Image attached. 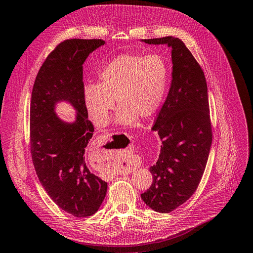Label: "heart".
Masks as SVG:
<instances>
[{
    "mask_svg": "<svg viewBox=\"0 0 253 253\" xmlns=\"http://www.w3.org/2000/svg\"><path fill=\"white\" fill-rule=\"evenodd\" d=\"M169 70L158 54H123L109 62L98 75L97 85L84 90V101L97 125H106L120 105L115 121L130 126L138 118L148 119L157 112L165 97Z\"/></svg>",
    "mask_w": 253,
    "mask_h": 253,
    "instance_id": "1",
    "label": "heart"
}]
</instances>
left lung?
<instances>
[{"instance_id": "8db88e82", "label": "left lung", "mask_w": 253, "mask_h": 253, "mask_svg": "<svg viewBox=\"0 0 253 253\" xmlns=\"http://www.w3.org/2000/svg\"><path fill=\"white\" fill-rule=\"evenodd\" d=\"M172 48V82L153 130L163 142L157 163L150 168L153 183L141 194L152 210L167 213L196 192L212 140L207 84L202 68L177 37L144 40Z\"/></svg>"}]
</instances>
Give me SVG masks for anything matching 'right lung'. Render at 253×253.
<instances>
[{
	"instance_id": "1",
	"label": "right lung",
	"mask_w": 253,
	"mask_h": 253,
	"mask_svg": "<svg viewBox=\"0 0 253 253\" xmlns=\"http://www.w3.org/2000/svg\"><path fill=\"white\" fill-rule=\"evenodd\" d=\"M103 43L74 38L57 44L38 71L31 97L30 146L38 179L60 209L78 218L94 215L108 188L88 170L84 156L94 126L84 101L82 65ZM61 100L77 110L74 123L55 114V103Z\"/></svg>"
}]
</instances>
